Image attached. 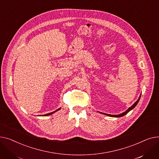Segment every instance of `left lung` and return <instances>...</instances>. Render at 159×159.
Masks as SVG:
<instances>
[{"label": "left lung", "instance_id": "1", "mask_svg": "<svg viewBox=\"0 0 159 159\" xmlns=\"http://www.w3.org/2000/svg\"><path fill=\"white\" fill-rule=\"evenodd\" d=\"M141 96H140V97H139V98L138 99V100L135 102V103L131 107H129L126 111H125V112H123V114H119V115H109V114H104V113H101V114H105V115H107V116H110V117H122V116H125V115H126V114H128L129 111H130V110H132L133 108H134L135 107V106L137 105V103L139 102V99H140V98H141Z\"/></svg>", "mask_w": 159, "mask_h": 159}]
</instances>
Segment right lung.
Instances as JSON below:
<instances>
[{
	"label": "right lung",
	"mask_w": 159,
	"mask_h": 159,
	"mask_svg": "<svg viewBox=\"0 0 159 159\" xmlns=\"http://www.w3.org/2000/svg\"><path fill=\"white\" fill-rule=\"evenodd\" d=\"M60 108H59L58 110H56V111H52V112H51V113H49V114H45V115H43L44 116H49V115H51V114H52L53 113H54V112H56V111H58V110H59Z\"/></svg>",
	"instance_id": "1"
}]
</instances>
